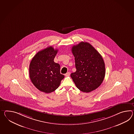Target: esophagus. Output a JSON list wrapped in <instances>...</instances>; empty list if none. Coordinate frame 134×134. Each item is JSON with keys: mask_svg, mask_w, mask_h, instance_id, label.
<instances>
[{"mask_svg": "<svg viewBox=\"0 0 134 134\" xmlns=\"http://www.w3.org/2000/svg\"><path fill=\"white\" fill-rule=\"evenodd\" d=\"M65 76H70V72H67Z\"/></svg>", "mask_w": 134, "mask_h": 134, "instance_id": "34e87169", "label": "esophagus"}]
</instances>
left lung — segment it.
Wrapping results in <instances>:
<instances>
[{
    "mask_svg": "<svg viewBox=\"0 0 134 134\" xmlns=\"http://www.w3.org/2000/svg\"><path fill=\"white\" fill-rule=\"evenodd\" d=\"M72 52L76 69L71 74L73 81L81 91H94L101 84L105 74L102 55L90 43L83 42L73 46Z\"/></svg>",
    "mask_w": 134,
    "mask_h": 134,
    "instance_id": "8db88e82",
    "label": "left lung"
}]
</instances>
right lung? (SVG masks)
I'll return each instance as SVG.
<instances>
[{"label": "right lung", "instance_id": "right-lung-1", "mask_svg": "<svg viewBox=\"0 0 134 134\" xmlns=\"http://www.w3.org/2000/svg\"><path fill=\"white\" fill-rule=\"evenodd\" d=\"M58 49L49 46L37 53L30 63V79L40 91L48 93L58 88L64 75L60 73V65L54 59Z\"/></svg>", "mask_w": 134, "mask_h": 134}]
</instances>
